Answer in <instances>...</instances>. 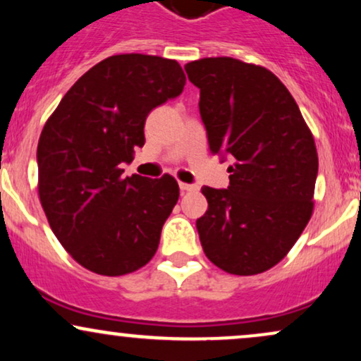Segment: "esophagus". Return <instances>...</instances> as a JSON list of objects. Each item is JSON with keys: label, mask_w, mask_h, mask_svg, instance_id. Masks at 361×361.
Returning <instances> with one entry per match:
<instances>
[{"label": "esophagus", "mask_w": 361, "mask_h": 361, "mask_svg": "<svg viewBox=\"0 0 361 361\" xmlns=\"http://www.w3.org/2000/svg\"><path fill=\"white\" fill-rule=\"evenodd\" d=\"M180 190H181V193H185V192H193V190H197V186H195V185H188V183H180Z\"/></svg>", "instance_id": "obj_1"}]
</instances>
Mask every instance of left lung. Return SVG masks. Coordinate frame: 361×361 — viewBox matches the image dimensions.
<instances>
[{"instance_id":"1","label":"left lung","mask_w":361,"mask_h":361,"mask_svg":"<svg viewBox=\"0 0 361 361\" xmlns=\"http://www.w3.org/2000/svg\"><path fill=\"white\" fill-rule=\"evenodd\" d=\"M200 90L212 154L233 161L227 188L204 186L197 219L205 256L233 275L270 270L292 250L314 209L317 151L285 85L261 66L207 57L185 66Z\"/></svg>"}]
</instances>
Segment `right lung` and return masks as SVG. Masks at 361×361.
<instances>
[{"label":"right lung","instance_id":"obj_1","mask_svg":"<svg viewBox=\"0 0 361 361\" xmlns=\"http://www.w3.org/2000/svg\"><path fill=\"white\" fill-rule=\"evenodd\" d=\"M185 82L176 61L111 56L82 74L45 122L37 146L40 204L86 270L127 275L156 255L180 188L169 175L122 176L120 164L146 142L151 110L180 97Z\"/></svg>","mask_w":361,"mask_h":361}]
</instances>
